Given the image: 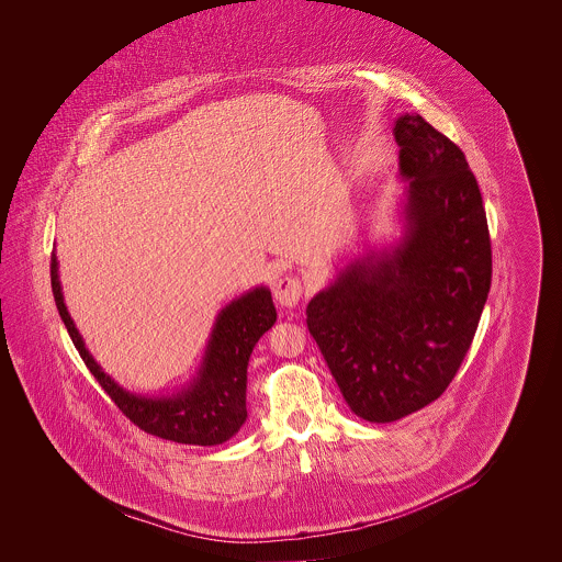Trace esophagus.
<instances>
[{
	"label": "esophagus",
	"mask_w": 562,
	"mask_h": 562,
	"mask_svg": "<svg viewBox=\"0 0 562 562\" xmlns=\"http://www.w3.org/2000/svg\"><path fill=\"white\" fill-rule=\"evenodd\" d=\"M303 299V283L299 277H283L274 285V301L283 310H292Z\"/></svg>",
	"instance_id": "obj_1"
}]
</instances>
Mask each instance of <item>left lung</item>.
<instances>
[{
    "label": "left lung",
    "instance_id": "8db88e82",
    "mask_svg": "<svg viewBox=\"0 0 562 562\" xmlns=\"http://www.w3.org/2000/svg\"><path fill=\"white\" fill-rule=\"evenodd\" d=\"M401 238L350 259L307 326L355 415L387 424L437 401L461 368L491 288L481 190L463 151L419 114L394 123Z\"/></svg>",
    "mask_w": 562,
    "mask_h": 562
}]
</instances>
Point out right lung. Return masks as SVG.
<instances>
[{"instance_id": "add662e5", "label": "right lung", "mask_w": 562, "mask_h": 562, "mask_svg": "<svg viewBox=\"0 0 562 562\" xmlns=\"http://www.w3.org/2000/svg\"><path fill=\"white\" fill-rule=\"evenodd\" d=\"M52 290L86 368L103 392L145 432L188 446H218L232 439L246 422V368L259 337L277 322V310L266 285H257L221 310L212 326L196 376L172 394L145 396L121 387L88 352L71 318L52 252Z\"/></svg>"}]
</instances>
